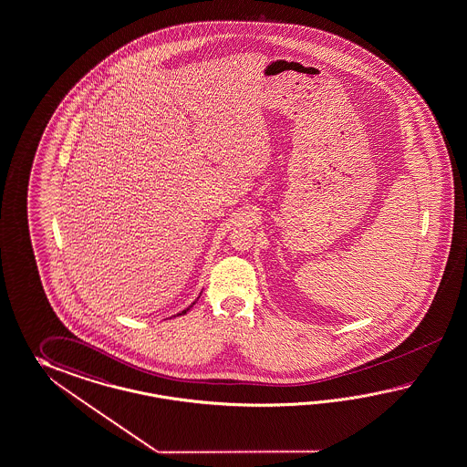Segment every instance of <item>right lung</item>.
<instances>
[{"label":"right lung","instance_id":"right-lung-1","mask_svg":"<svg viewBox=\"0 0 467 467\" xmlns=\"http://www.w3.org/2000/svg\"><path fill=\"white\" fill-rule=\"evenodd\" d=\"M193 304H195V302H192V306H193ZM192 306H189V307L183 308L182 312H179V314H177V316H183V314H187V312H189V310H191V308H192ZM177 316H173V317H177Z\"/></svg>","mask_w":467,"mask_h":467}]
</instances>
